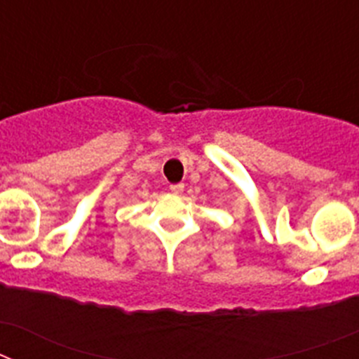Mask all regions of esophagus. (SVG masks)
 <instances>
[{"label": "esophagus", "instance_id": "34e87169", "mask_svg": "<svg viewBox=\"0 0 359 359\" xmlns=\"http://www.w3.org/2000/svg\"><path fill=\"white\" fill-rule=\"evenodd\" d=\"M169 189H170V192H172V194H182L183 189H185V185H183V183H172Z\"/></svg>", "mask_w": 359, "mask_h": 359}]
</instances>
